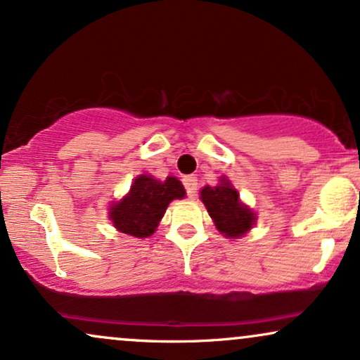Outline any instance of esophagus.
<instances>
[{
	"instance_id": "esophagus-1",
	"label": "esophagus",
	"mask_w": 360,
	"mask_h": 360,
	"mask_svg": "<svg viewBox=\"0 0 360 360\" xmlns=\"http://www.w3.org/2000/svg\"><path fill=\"white\" fill-rule=\"evenodd\" d=\"M183 184L186 188V193H188L189 198H194L198 193V177L196 176H186L183 179Z\"/></svg>"
}]
</instances>
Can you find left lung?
Instances as JSON below:
<instances>
[{
    "instance_id": "1",
    "label": "left lung",
    "mask_w": 360,
    "mask_h": 360,
    "mask_svg": "<svg viewBox=\"0 0 360 360\" xmlns=\"http://www.w3.org/2000/svg\"><path fill=\"white\" fill-rule=\"evenodd\" d=\"M201 201L218 231L226 238L243 236L257 221V214L240 201V194L226 177H221L214 188L205 186L201 189Z\"/></svg>"
}]
</instances>
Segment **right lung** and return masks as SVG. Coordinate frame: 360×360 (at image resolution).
I'll use <instances>...</instances> for the list:
<instances>
[{
	"mask_svg": "<svg viewBox=\"0 0 360 360\" xmlns=\"http://www.w3.org/2000/svg\"><path fill=\"white\" fill-rule=\"evenodd\" d=\"M184 188L177 177L158 181L149 174L134 179L131 191L110 206L109 218L120 233L136 238L150 236L166 213L172 199H183Z\"/></svg>",
	"mask_w": 360,
	"mask_h": 360,
	"instance_id": "add662e5",
	"label": "right lung"
}]
</instances>
